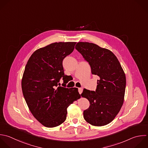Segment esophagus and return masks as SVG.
Instances as JSON below:
<instances>
[{
    "label": "esophagus",
    "mask_w": 148,
    "mask_h": 148,
    "mask_svg": "<svg viewBox=\"0 0 148 148\" xmlns=\"http://www.w3.org/2000/svg\"><path fill=\"white\" fill-rule=\"evenodd\" d=\"M83 90V88H78V91H79V92L80 94H82V93Z\"/></svg>",
    "instance_id": "obj_1"
}]
</instances>
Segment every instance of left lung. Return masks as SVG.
Here are the masks:
<instances>
[{
    "mask_svg": "<svg viewBox=\"0 0 148 148\" xmlns=\"http://www.w3.org/2000/svg\"><path fill=\"white\" fill-rule=\"evenodd\" d=\"M75 49L88 62L92 74L99 77L95 91L84 88L81 94L90 104L83 111L84 119L92 125H106L114 119L124 102V71L115 55L106 49L88 42H79Z\"/></svg>",
    "mask_w": 148,
    "mask_h": 148,
    "instance_id": "obj_1",
    "label": "left lung"
}]
</instances>
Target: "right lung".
Masks as SVG:
<instances>
[{"instance_id":"add662e5","label":"right lung","mask_w":148,"mask_h":148,"mask_svg":"<svg viewBox=\"0 0 148 148\" xmlns=\"http://www.w3.org/2000/svg\"><path fill=\"white\" fill-rule=\"evenodd\" d=\"M76 42L51 43L36 50L25 66L21 87L27 105L35 119L46 127L65 121L67 108L80 98L77 88H66L63 60ZM63 77V87L59 83Z\"/></svg>"}]
</instances>
